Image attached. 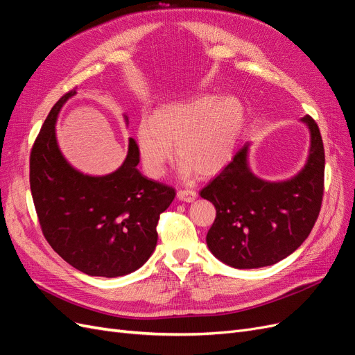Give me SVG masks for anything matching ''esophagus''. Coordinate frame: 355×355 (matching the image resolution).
<instances>
[{
	"label": "esophagus",
	"mask_w": 355,
	"mask_h": 355,
	"mask_svg": "<svg viewBox=\"0 0 355 355\" xmlns=\"http://www.w3.org/2000/svg\"><path fill=\"white\" fill-rule=\"evenodd\" d=\"M178 198L180 201L192 202L197 198V192L192 191V189H180V191H178Z\"/></svg>",
	"instance_id": "obj_1"
}]
</instances>
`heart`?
<instances>
[{"instance_id":"obj_1","label":"heart","mask_w":355,"mask_h":355,"mask_svg":"<svg viewBox=\"0 0 355 355\" xmlns=\"http://www.w3.org/2000/svg\"><path fill=\"white\" fill-rule=\"evenodd\" d=\"M244 127V106L232 96L197 94L161 105L136 127L135 145L145 173L159 179L176 154L179 175L211 176L227 166Z\"/></svg>"}]
</instances>
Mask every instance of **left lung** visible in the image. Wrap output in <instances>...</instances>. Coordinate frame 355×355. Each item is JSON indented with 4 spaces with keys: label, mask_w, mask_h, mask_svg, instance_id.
Here are the masks:
<instances>
[{
    "label": "left lung",
    "mask_w": 355,
    "mask_h": 355,
    "mask_svg": "<svg viewBox=\"0 0 355 355\" xmlns=\"http://www.w3.org/2000/svg\"><path fill=\"white\" fill-rule=\"evenodd\" d=\"M309 149L304 167L286 180L256 176L249 163L250 145L202 188L200 196L216 207L207 232L214 257L239 270L270 266L283 261L313 230L324 189V148L318 125L305 115Z\"/></svg>",
    "instance_id": "left-lung-1"
}]
</instances>
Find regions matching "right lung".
<instances>
[{"label":"right lung","instance_id":"right-lung-1","mask_svg":"<svg viewBox=\"0 0 355 355\" xmlns=\"http://www.w3.org/2000/svg\"><path fill=\"white\" fill-rule=\"evenodd\" d=\"M75 93L53 106L32 148V198L42 234L63 261L92 277H123L154 253L159 214L176 192L137 170L132 137L123 164L112 173L92 176L75 168L56 137L59 112ZM124 121L128 124L125 114Z\"/></svg>","mask_w":355,"mask_h":355}]
</instances>
